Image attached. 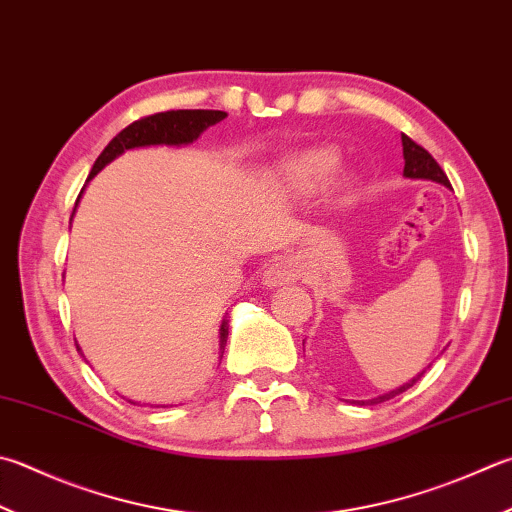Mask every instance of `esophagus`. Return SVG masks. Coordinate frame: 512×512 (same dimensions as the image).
<instances>
[{
    "instance_id": "obj_1",
    "label": "esophagus",
    "mask_w": 512,
    "mask_h": 512,
    "mask_svg": "<svg viewBox=\"0 0 512 512\" xmlns=\"http://www.w3.org/2000/svg\"><path fill=\"white\" fill-rule=\"evenodd\" d=\"M296 276H298V265L294 263V260L292 258H278L265 269L263 285L267 289H276V287L294 283Z\"/></svg>"
}]
</instances>
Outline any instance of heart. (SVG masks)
<instances>
[{
  "mask_svg": "<svg viewBox=\"0 0 512 512\" xmlns=\"http://www.w3.org/2000/svg\"><path fill=\"white\" fill-rule=\"evenodd\" d=\"M336 167H339V153L327 147H316L283 160L278 176H281V185L289 196L310 198L327 185ZM352 189L354 180L350 176H343L336 182V194L339 196H347Z\"/></svg>",
  "mask_w": 512,
  "mask_h": 512,
  "instance_id": "1",
  "label": "heart"
}]
</instances>
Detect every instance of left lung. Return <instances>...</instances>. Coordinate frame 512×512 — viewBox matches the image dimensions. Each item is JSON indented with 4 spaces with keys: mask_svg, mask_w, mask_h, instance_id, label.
I'll return each instance as SVG.
<instances>
[{
    "mask_svg": "<svg viewBox=\"0 0 512 512\" xmlns=\"http://www.w3.org/2000/svg\"><path fill=\"white\" fill-rule=\"evenodd\" d=\"M401 144H403V160H406V165H403V176L412 178V180H432V182H439V185H443V187H450L448 176L443 173V169L437 165V160L432 158L426 149L419 147V144L410 140L408 136H401ZM423 372H426V370H423ZM423 372L414 376V379H410L408 383L399 385V388H394V390L385 392V394H379V397L365 399V401H354V403H359V406H376V403L390 401V399L397 397V394L412 388V385L421 379Z\"/></svg>",
    "mask_w": 512,
    "mask_h": 512,
    "instance_id": "left-lung-1",
    "label": "left lung"
}]
</instances>
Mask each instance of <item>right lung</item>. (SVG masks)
Listing matches in <instances>:
<instances>
[{
    "label": "right lung",
    "instance_id": "right-lung-1",
    "mask_svg": "<svg viewBox=\"0 0 512 512\" xmlns=\"http://www.w3.org/2000/svg\"><path fill=\"white\" fill-rule=\"evenodd\" d=\"M225 118H227L225 111L180 109V111L156 113V115H149V118L133 122L127 129H122L109 144H106L104 151L98 156V160H95V165L89 173V180L93 176H98V173L106 165H109V162L122 156L124 151L142 149V147H160V144H165V147H182V144H191L194 140H198L202 131H207L209 127H214V124H218ZM82 191H80V196H82ZM75 207H77V202H75ZM71 220H73V216H71ZM227 334H229V321L227 318H223V323H220V359H223V352L227 345ZM77 352L82 354L80 345H77ZM129 403H138V401L129 399ZM151 408H167V406H151Z\"/></svg>",
    "mask_w": 512,
    "mask_h": 512
}]
</instances>
